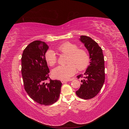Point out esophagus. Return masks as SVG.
<instances>
[{
    "label": "esophagus",
    "mask_w": 129,
    "mask_h": 129,
    "mask_svg": "<svg viewBox=\"0 0 129 129\" xmlns=\"http://www.w3.org/2000/svg\"><path fill=\"white\" fill-rule=\"evenodd\" d=\"M61 82H62V83H67V81H66V80H61Z\"/></svg>",
    "instance_id": "34e87169"
}]
</instances>
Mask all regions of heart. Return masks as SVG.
I'll return each instance as SVG.
<instances>
[{
  "label": "heart",
  "mask_w": 129,
  "mask_h": 129,
  "mask_svg": "<svg viewBox=\"0 0 129 129\" xmlns=\"http://www.w3.org/2000/svg\"><path fill=\"white\" fill-rule=\"evenodd\" d=\"M57 50L62 54L68 55L66 66H59L53 69L52 75L55 79L67 80L76 73V68L79 71L86 68L89 63V57L87 52L82 49H78L76 44L66 42L57 47ZM45 59L49 66L56 63L57 57L53 50L49 49L45 54Z\"/></svg>",
  "instance_id": "b5f03b06"
}]
</instances>
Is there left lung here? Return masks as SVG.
I'll return each mask as SVG.
<instances>
[{"label": "left lung", "instance_id": "8db88e82", "mask_svg": "<svg viewBox=\"0 0 129 129\" xmlns=\"http://www.w3.org/2000/svg\"><path fill=\"white\" fill-rule=\"evenodd\" d=\"M79 40L84 44L89 54L90 64L84 73L80 89L76 91L78 97L84 100L91 99L98 94L105 80L104 60L102 49L91 38L81 36ZM82 74L78 75L80 78Z\"/></svg>", "mask_w": 129, "mask_h": 129}]
</instances>
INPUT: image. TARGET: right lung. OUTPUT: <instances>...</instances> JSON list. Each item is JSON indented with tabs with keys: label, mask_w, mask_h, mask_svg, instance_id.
<instances>
[{
	"label": "right lung",
	"mask_w": 129,
	"mask_h": 129,
	"mask_svg": "<svg viewBox=\"0 0 129 129\" xmlns=\"http://www.w3.org/2000/svg\"><path fill=\"white\" fill-rule=\"evenodd\" d=\"M49 48L44 41L31 42L24 50L21 57V74L26 91L35 102L49 105L59 98L62 83L59 80H46L49 70L45 59Z\"/></svg>",
	"instance_id": "obj_1"
}]
</instances>
